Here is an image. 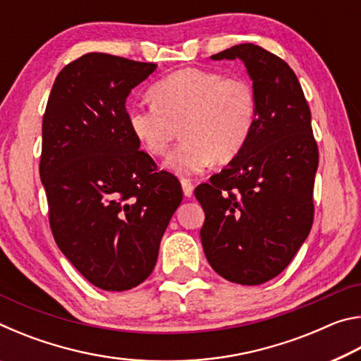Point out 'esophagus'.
I'll use <instances>...</instances> for the list:
<instances>
[{
  "label": "esophagus",
  "mask_w": 361,
  "mask_h": 361,
  "mask_svg": "<svg viewBox=\"0 0 361 361\" xmlns=\"http://www.w3.org/2000/svg\"><path fill=\"white\" fill-rule=\"evenodd\" d=\"M181 188H183V192H185L186 197H191L192 192H194L192 181L189 178H181Z\"/></svg>",
  "instance_id": "obj_1"
}]
</instances>
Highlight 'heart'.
Listing matches in <instances>:
<instances>
[{"label": "heart", "instance_id": "heart-1", "mask_svg": "<svg viewBox=\"0 0 361 361\" xmlns=\"http://www.w3.org/2000/svg\"><path fill=\"white\" fill-rule=\"evenodd\" d=\"M151 106H133L132 135L151 156H164L180 133L183 142L166 166L178 175L231 162L245 148L258 118L255 85L242 76L205 68L170 73L149 90Z\"/></svg>", "mask_w": 361, "mask_h": 361}]
</instances>
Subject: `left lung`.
<instances>
[{
  "instance_id": "1",
  "label": "left lung",
  "mask_w": 361,
  "mask_h": 361,
  "mask_svg": "<svg viewBox=\"0 0 361 361\" xmlns=\"http://www.w3.org/2000/svg\"><path fill=\"white\" fill-rule=\"evenodd\" d=\"M212 59L242 60L258 118L240 154L195 188L205 212L200 240L219 276L259 285L290 264L312 228L319 148L307 100L285 60L252 42Z\"/></svg>"
}]
</instances>
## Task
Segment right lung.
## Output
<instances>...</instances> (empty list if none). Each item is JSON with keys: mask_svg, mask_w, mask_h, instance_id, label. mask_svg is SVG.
<instances>
[{"mask_svg": "<svg viewBox=\"0 0 361 361\" xmlns=\"http://www.w3.org/2000/svg\"><path fill=\"white\" fill-rule=\"evenodd\" d=\"M156 63L90 52L59 73L42 118L39 176L59 248L90 283L124 291L149 277L180 181L140 151L126 100Z\"/></svg>", "mask_w": 361, "mask_h": 361, "instance_id": "add662e5", "label": "right lung"}]
</instances>
